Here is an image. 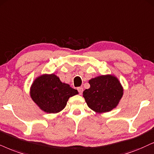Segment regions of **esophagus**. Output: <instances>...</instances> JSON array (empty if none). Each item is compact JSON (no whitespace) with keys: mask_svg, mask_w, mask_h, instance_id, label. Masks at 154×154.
<instances>
[{"mask_svg":"<svg viewBox=\"0 0 154 154\" xmlns=\"http://www.w3.org/2000/svg\"><path fill=\"white\" fill-rule=\"evenodd\" d=\"M78 91H79V94L81 95L83 91V88H82V87H79V88H78Z\"/></svg>","mask_w":154,"mask_h":154,"instance_id":"1","label":"esophagus"}]
</instances>
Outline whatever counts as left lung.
Returning <instances> with one entry per match:
<instances>
[{
  "mask_svg": "<svg viewBox=\"0 0 154 154\" xmlns=\"http://www.w3.org/2000/svg\"><path fill=\"white\" fill-rule=\"evenodd\" d=\"M90 88L83 93L87 105L96 113L111 111L118 106L123 88L115 75H102L89 80Z\"/></svg>",
  "mask_w": 154,
  "mask_h": 154,
  "instance_id": "obj_1",
  "label": "left lung"
}]
</instances>
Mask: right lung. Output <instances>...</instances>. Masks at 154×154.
<instances>
[{"label": "right lung", "mask_w": 154, "mask_h": 154, "mask_svg": "<svg viewBox=\"0 0 154 154\" xmlns=\"http://www.w3.org/2000/svg\"><path fill=\"white\" fill-rule=\"evenodd\" d=\"M79 94L67 83H62L55 74H43L34 80L30 95L42 111L56 113L66 107L68 98Z\"/></svg>", "instance_id": "1"}]
</instances>
